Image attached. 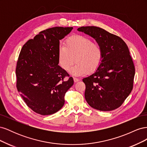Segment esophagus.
Wrapping results in <instances>:
<instances>
[{"mask_svg": "<svg viewBox=\"0 0 147 147\" xmlns=\"http://www.w3.org/2000/svg\"><path fill=\"white\" fill-rule=\"evenodd\" d=\"M74 82H78V81H80V79L74 77Z\"/></svg>", "mask_w": 147, "mask_h": 147, "instance_id": "1", "label": "esophagus"}]
</instances>
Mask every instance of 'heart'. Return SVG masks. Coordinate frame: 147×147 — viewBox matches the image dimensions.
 Segmentation results:
<instances>
[{"mask_svg": "<svg viewBox=\"0 0 147 147\" xmlns=\"http://www.w3.org/2000/svg\"><path fill=\"white\" fill-rule=\"evenodd\" d=\"M102 49L98 43L83 35H75L69 38L65 46L58 49L57 57L60 66L69 71L76 61L71 74L74 76H82L94 72L100 65L102 59Z\"/></svg>", "mask_w": 147, "mask_h": 147, "instance_id": "heart-1", "label": "heart"}]
</instances>
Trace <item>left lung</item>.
I'll return each mask as SVG.
<instances>
[{"mask_svg": "<svg viewBox=\"0 0 147 147\" xmlns=\"http://www.w3.org/2000/svg\"><path fill=\"white\" fill-rule=\"evenodd\" d=\"M77 30L94 38L103 53L96 72L83 79L86 102L100 111L119 107L132 90L135 75L127 45L117 35L96 26H83Z\"/></svg>", "mask_w": 147, "mask_h": 147, "instance_id": "obj_1", "label": "left lung"}]
</instances>
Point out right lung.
<instances>
[{
	"instance_id": "obj_1",
	"label": "right lung",
	"mask_w": 147,
	"mask_h": 147,
	"mask_svg": "<svg viewBox=\"0 0 147 147\" xmlns=\"http://www.w3.org/2000/svg\"><path fill=\"white\" fill-rule=\"evenodd\" d=\"M72 27H55L39 32L21 48L16 68V88L29 107L42 115L63 107L65 92L74 84L72 77L58 65L59 40ZM69 78L65 81L64 78Z\"/></svg>"
}]
</instances>
